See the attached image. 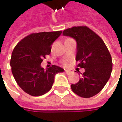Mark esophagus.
<instances>
[{
	"label": "esophagus",
	"instance_id": "obj_1",
	"mask_svg": "<svg viewBox=\"0 0 122 122\" xmlns=\"http://www.w3.org/2000/svg\"><path fill=\"white\" fill-rule=\"evenodd\" d=\"M65 72L67 74H70V71H69V70H65Z\"/></svg>",
	"mask_w": 122,
	"mask_h": 122
}]
</instances>
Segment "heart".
Returning a JSON list of instances; mask_svg holds the SVG:
<instances>
[{
	"label": "heart",
	"mask_w": 122,
	"mask_h": 122,
	"mask_svg": "<svg viewBox=\"0 0 122 122\" xmlns=\"http://www.w3.org/2000/svg\"><path fill=\"white\" fill-rule=\"evenodd\" d=\"M65 63V64H66V63Z\"/></svg>",
	"instance_id": "heart-1"
}]
</instances>
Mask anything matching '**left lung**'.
<instances>
[{"label":"left lung","instance_id":"8db88e82","mask_svg":"<svg viewBox=\"0 0 122 122\" xmlns=\"http://www.w3.org/2000/svg\"><path fill=\"white\" fill-rule=\"evenodd\" d=\"M63 35L76 40L77 67L85 69L79 81L71 85V90L82 98H91L103 89L111 76V54L101 37L86 26H73Z\"/></svg>","mask_w":122,"mask_h":122}]
</instances>
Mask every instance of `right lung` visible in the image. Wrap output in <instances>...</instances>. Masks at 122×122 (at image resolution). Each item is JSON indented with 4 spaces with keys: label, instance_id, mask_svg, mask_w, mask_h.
<instances>
[{
    "label": "right lung",
    "instance_id": "1",
    "mask_svg": "<svg viewBox=\"0 0 122 122\" xmlns=\"http://www.w3.org/2000/svg\"><path fill=\"white\" fill-rule=\"evenodd\" d=\"M62 31L33 33L25 37L14 48L10 66L13 76L20 87L32 96L48 92L52 87L55 76L64 71L52 65L44 70L41 63L51 52V45Z\"/></svg>",
    "mask_w": 122,
    "mask_h": 122
}]
</instances>
